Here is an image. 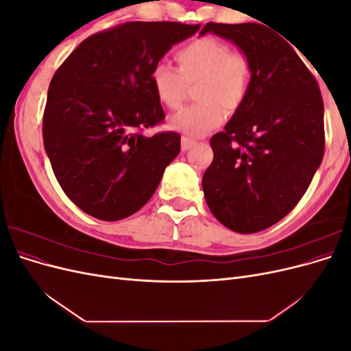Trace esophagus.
I'll return each instance as SVG.
<instances>
[{
	"mask_svg": "<svg viewBox=\"0 0 351 351\" xmlns=\"http://www.w3.org/2000/svg\"><path fill=\"white\" fill-rule=\"evenodd\" d=\"M195 145H196V141L190 139V137H186V136H183V137H182V151H183V152L189 151L190 147L195 146Z\"/></svg>",
	"mask_w": 351,
	"mask_h": 351,
	"instance_id": "34e87169",
	"label": "esophagus"
}]
</instances>
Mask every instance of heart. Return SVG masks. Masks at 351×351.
Masks as SVG:
<instances>
[{
  "label": "heart",
  "mask_w": 351,
  "mask_h": 351,
  "mask_svg": "<svg viewBox=\"0 0 351 351\" xmlns=\"http://www.w3.org/2000/svg\"><path fill=\"white\" fill-rule=\"evenodd\" d=\"M178 69L159 62L151 73V84L158 101L169 110L182 105L186 83L197 82L190 105L169 117L173 130L189 136H204L224 121L226 107L239 110L247 98L252 70L247 58L232 52L215 38H199L176 52Z\"/></svg>",
  "instance_id": "obj_1"
}]
</instances>
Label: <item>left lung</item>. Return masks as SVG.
Instances as JSON below:
<instances>
[{
	"mask_svg": "<svg viewBox=\"0 0 351 351\" xmlns=\"http://www.w3.org/2000/svg\"><path fill=\"white\" fill-rule=\"evenodd\" d=\"M247 58V98L212 136L214 161L202 178L206 204L227 228L250 234L299 204L324 158V102L293 47L259 23H208Z\"/></svg>",
	"mask_w": 351,
	"mask_h": 351,
	"instance_id": "left-lung-1",
	"label": "left lung"
}]
</instances>
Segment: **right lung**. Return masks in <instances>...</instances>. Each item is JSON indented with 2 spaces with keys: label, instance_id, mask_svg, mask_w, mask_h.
<instances>
[{
  "label": "right lung",
  "instance_id": "right-lung-1",
  "mask_svg": "<svg viewBox=\"0 0 351 351\" xmlns=\"http://www.w3.org/2000/svg\"><path fill=\"white\" fill-rule=\"evenodd\" d=\"M199 27L124 23L84 39L56 71L44 112V146L61 189L83 212L119 221L155 193L180 152V134L141 133L165 117L151 73Z\"/></svg>",
  "mask_w": 351,
  "mask_h": 351
}]
</instances>
